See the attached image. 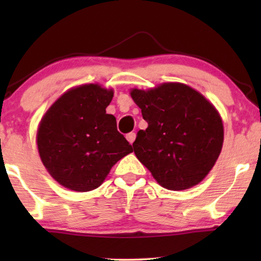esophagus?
<instances>
[{
  "label": "esophagus",
  "instance_id": "34e87169",
  "mask_svg": "<svg viewBox=\"0 0 261 261\" xmlns=\"http://www.w3.org/2000/svg\"><path fill=\"white\" fill-rule=\"evenodd\" d=\"M126 138H127V140L130 142V144H133L134 140H135V138H137V134L132 132V133H128V134L126 135Z\"/></svg>",
  "mask_w": 261,
  "mask_h": 261
}]
</instances>
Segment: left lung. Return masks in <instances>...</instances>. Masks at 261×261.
Segmentation results:
<instances>
[{
  "instance_id": "1",
  "label": "left lung",
  "mask_w": 261,
  "mask_h": 261,
  "mask_svg": "<svg viewBox=\"0 0 261 261\" xmlns=\"http://www.w3.org/2000/svg\"><path fill=\"white\" fill-rule=\"evenodd\" d=\"M130 96L148 123L146 130L138 132L134 153L154 179L173 191L203 180L223 144V124L215 107L181 83L133 89Z\"/></svg>"
}]
</instances>
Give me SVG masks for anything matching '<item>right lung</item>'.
<instances>
[{
  "instance_id": "obj_1",
  "label": "right lung",
  "mask_w": 261,
  "mask_h": 261,
  "mask_svg": "<svg viewBox=\"0 0 261 261\" xmlns=\"http://www.w3.org/2000/svg\"><path fill=\"white\" fill-rule=\"evenodd\" d=\"M113 90L98 84L70 89L53 103L39 124L38 151L49 174L70 190L85 192L103 183L132 145L107 114Z\"/></svg>"
}]
</instances>
